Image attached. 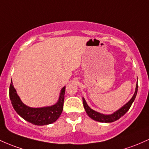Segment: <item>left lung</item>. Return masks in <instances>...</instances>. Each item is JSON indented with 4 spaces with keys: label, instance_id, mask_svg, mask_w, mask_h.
<instances>
[{
    "label": "left lung",
    "instance_id": "obj_1",
    "mask_svg": "<svg viewBox=\"0 0 149 149\" xmlns=\"http://www.w3.org/2000/svg\"><path fill=\"white\" fill-rule=\"evenodd\" d=\"M137 91H138V84H136V89H135L134 94L133 95L132 98L130 100V101L127 102L125 106H123L121 108H120L119 110L115 111L114 113H113V114L111 115L101 114V113H98V112L93 111V110L91 109V108L88 106L86 101H85L84 98H82L84 108L85 111H86L87 115L93 120H96V121H98V122H101V123H113V122L116 121L117 120L120 119L121 117H123V115H124L125 113L129 111V109H130V107H131L134 101L135 98H136Z\"/></svg>",
    "mask_w": 149,
    "mask_h": 149
}]
</instances>
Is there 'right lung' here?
Returning <instances> with one entry per match:
<instances>
[{
    "mask_svg": "<svg viewBox=\"0 0 149 149\" xmlns=\"http://www.w3.org/2000/svg\"><path fill=\"white\" fill-rule=\"evenodd\" d=\"M65 92V86L61 89L58 101L53 106L43 108H30L22 102L13 86L12 80L9 89L10 98L15 111L23 119L35 125H49L58 119L63 109Z\"/></svg>",
    "mask_w": 149,
    "mask_h": 149,
    "instance_id": "1",
    "label": "right lung"
}]
</instances>
